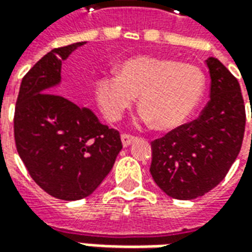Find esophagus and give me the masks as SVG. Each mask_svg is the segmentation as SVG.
<instances>
[{"label":"esophagus","instance_id":"obj_1","mask_svg":"<svg viewBox=\"0 0 252 252\" xmlns=\"http://www.w3.org/2000/svg\"><path fill=\"white\" fill-rule=\"evenodd\" d=\"M137 137L133 136V135H129V133H123L121 135V142H123V146L124 147H128L129 144H132V143L136 140Z\"/></svg>","mask_w":252,"mask_h":252}]
</instances>
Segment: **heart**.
<instances>
[{
  "label": "heart",
  "instance_id": "1",
  "mask_svg": "<svg viewBox=\"0 0 252 252\" xmlns=\"http://www.w3.org/2000/svg\"><path fill=\"white\" fill-rule=\"evenodd\" d=\"M205 74L191 63L137 55L117 67V75L95 81L94 95L109 121H119L139 97L143 119L158 129H174L188 121L205 92Z\"/></svg>",
  "mask_w": 252,
  "mask_h": 252
}]
</instances>
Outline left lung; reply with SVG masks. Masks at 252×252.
<instances>
[{"label": "left lung", "mask_w": 252, "mask_h": 252, "mask_svg": "<svg viewBox=\"0 0 252 252\" xmlns=\"http://www.w3.org/2000/svg\"><path fill=\"white\" fill-rule=\"evenodd\" d=\"M209 102L198 119L151 142V175L164 193L193 200L221 182L238 158L246 109L238 79L216 58H208Z\"/></svg>", "instance_id": "8db88e82"}]
</instances>
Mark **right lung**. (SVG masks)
Listing matches in <instances>:
<instances>
[{"mask_svg":"<svg viewBox=\"0 0 252 252\" xmlns=\"http://www.w3.org/2000/svg\"><path fill=\"white\" fill-rule=\"evenodd\" d=\"M85 41L54 48L27 72L14 108V142L37 185L75 201L97 189L123 148L120 132L58 93L62 62Z\"/></svg>","mask_w":252,"mask_h":252,"instance_id":"obj_1","label":"right lung"}]
</instances>
